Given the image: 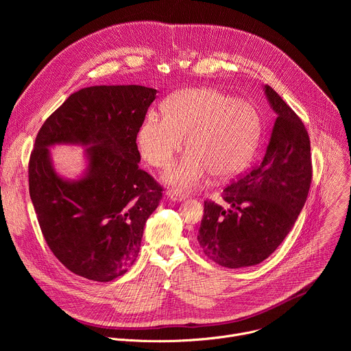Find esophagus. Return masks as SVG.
Instances as JSON below:
<instances>
[{
  "label": "esophagus",
  "instance_id": "34e87169",
  "mask_svg": "<svg viewBox=\"0 0 351 351\" xmlns=\"http://www.w3.org/2000/svg\"><path fill=\"white\" fill-rule=\"evenodd\" d=\"M168 197H169L171 199H173V202H184V199H187V195H186V194L179 193V191H175V190L168 191Z\"/></svg>",
  "mask_w": 351,
  "mask_h": 351
}]
</instances>
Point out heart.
<instances>
[{"mask_svg": "<svg viewBox=\"0 0 351 351\" xmlns=\"http://www.w3.org/2000/svg\"><path fill=\"white\" fill-rule=\"evenodd\" d=\"M162 117L148 112L137 130L141 157L154 168H168L183 147L189 153L164 179L180 190L202 187L213 173L226 179L252 161L261 136L257 108L213 87L183 88L161 104Z\"/></svg>", "mask_w": 351, "mask_h": 351, "instance_id": "b5f03b06", "label": "heart"}]
</instances>
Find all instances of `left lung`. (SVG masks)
<instances>
[{
  "label": "left lung",
  "mask_w": 351,
  "mask_h": 351,
  "mask_svg": "<svg viewBox=\"0 0 351 351\" xmlns=\"http://www.w3.org/2000/svg\"><path fill=\"white\" fill-rule=\"evenodd\" d=\"M264 88L278 115L267 153L223 190L228 208L206 199L197 234L204 254L225 268L257 265L275 252L303 210L313 179L304 123L271 86Z\"/></svg>",
  "instance_id": "8db88e82"
}]
</instances>
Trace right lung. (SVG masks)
<instances>
[{"label":"right lung","instance_id":"right-lung-1","mask_svg":"<svg viewBox=\"0 0 351 351\" xmlns=\"http://www.w3.org/2000/svg\"><path fill=\"white\" fill-rule=\"evenodd\" d=\"M157 90L91 86L68 97L40 128L29 160V193L41 233L73 274L94 282L122 276L138 256L145 221L162 187L138 168L136 137ZM90 145L79 181L54 171L48 146Z\"/></svg>","mask_w":351,"mask_h":351}]
</instances>
